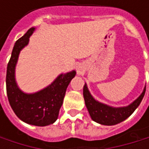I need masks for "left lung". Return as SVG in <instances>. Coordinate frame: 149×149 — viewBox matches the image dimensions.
Masks as SVG:
<instances>
[{
    "label": "left lung",
    "mask_w": 149,
    "mask_h": 149,
    "mask_svg": "<svg viewBox=\"0 0 149 149\" xmlns=\"http://www.w3.org/2000/svg\"><path fill=\"white\" fill-rule=\"evenodd\" d=\"M146 88H144L141 95L134 101V103L123 108H112L105 104H101L96 101L90 94L86 84L84 86V98L88 111L93 121L103 124V125H115L120 123L130 116L136 108L140 105L144 95Z\"/></svg>",
    "instance_id": "8db88e82"
}]
</instances>
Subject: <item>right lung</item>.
Segmentation results:
<instances>
[{"label":"right lung","mask_w":149,"mask_h":149,"mask_svg":"<svg viewBox=\"0 0 149 149\" xmlns=\"http://www.w3.org/2000/svg\"><path fill=\"white\" fill-rule=\"evenodd\" d=\"M33 30L30 28L15 42L7 67V95L11 108L20 120L35 126H46L57 120L67 86L76 72L61 74L50 86L34 94L27 95L19 90L15 80V65L20 50L28 44Z\"/></svg>","instance_id":"1"}]
</instances>
